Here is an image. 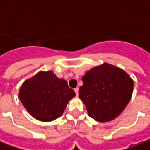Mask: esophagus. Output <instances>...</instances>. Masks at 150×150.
Instances as JSON below:
<instances>
[{"label": "esophagus", "instance_id": "1", "mask_svg": "<svg viewBox=\"0 0 150 150\" xmlns=\"http://www.w3.org/2000/svg\"><path fill=\"white\" fill-rule=\"evenodd\" d=\"M74 90H75V95H76V96H78V95H79V88H75Z\"/></svg>", "mask_w": 150, "mask_h": 150}]
</instances>
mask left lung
Returning <instances> with one entry per match:
<instances>
[{"instance_id":"8db88e82","label":"left lung","mask_w":150,"mask_h":150,"mask_svg":"<svg viewBox=\"0 0 150 150\" xmlns=\"http://www.w3.org/2000/svg\"><path fill=\"white\" fill-rule=\"evenodd\" d=\"M79 97L91 118L100 122L117 118L131 100L133 80L122 69L104 63L82 78Z\"/></svg>"}]
</instances>
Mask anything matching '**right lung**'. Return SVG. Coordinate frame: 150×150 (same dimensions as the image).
<instances>
[{
	"instance_id": "right-lung-1",
	"label": "right lung",
	"mask_w": 150,
	"mask_h": 150,
	"mask_svg": "<svg viewBox=\"0 0 150 150\" xmlns=\"http://www.w3.org/2000/svg\"><path fill=\"white\" fill-rule=\"evenodd\" d=\"M75 96L63 79L52 71H40L21 86L19 99L31 116L49 122L59 118L68 101Z\"/></svg>"
}]
</instances>
